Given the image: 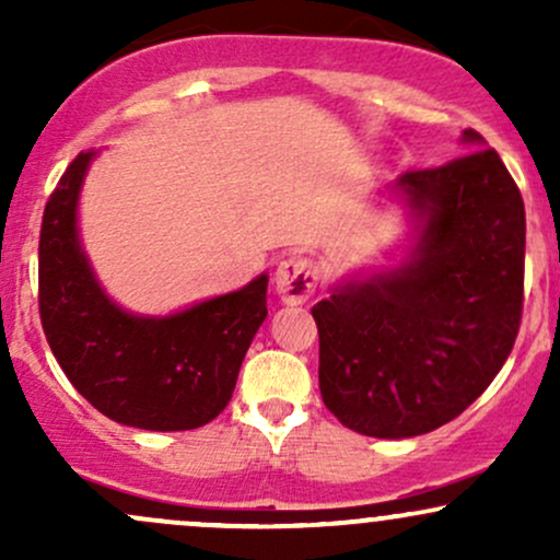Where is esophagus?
Masks as SVG:
<instances>
[{"mask_svg": "<svg viewBox=\"0 0 560 560\" xmlns=\"http://www.w3.org/2000/svg\"><path fill=\"white\" fill-rule=\"evenodd\" d=\"M273 284L281 302H287V305H302V302L311 300L313 292H316V268H313L311 260L287 258L276 268Z\"/></svg>", "mask_w": 560, "mask_h": 560, "instance_id": "34e87169", "label": "esophagus"}]
</instances>
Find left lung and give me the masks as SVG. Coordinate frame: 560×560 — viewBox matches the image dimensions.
Segmentation results:
<instances>
[{
  "mask_svg": "<svg viewBox=\"0 0 560 560\" xmlns=\"http://www.w3.org/2000/svg\"><path fill=\"white\" fill-rule=\"evenodd\" d=\"M460 144L468 155L384 191L408 223L400 260L345 276L311 311L320 395L358 434L434 432L490 387L516 342L524 199L477 131Z\"/></svg>",
  "mask_w": 560,
  "mask_h": 560,
  "instance_id": "left-lung-1",
  "label": "left lung"
}]
</instances>
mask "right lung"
<instances>
[{
  "label": "right lung",
  "mask_w": 560,
  "mask_h": 560,
  "mask_svg": "<svg viewBox=\"0 0 560 560\" xmlns=\"http://www.w3.org/2000/svg\"><path fill=\"white\" fill-rule=\"evenodd\" d=\"M96 155L81 152L44 208V334L70 384L107 419L147 432L197 429L231 400L244 355L268 316V273L165 316L126 311L96 279L81 240V191Z\"/></svg>",
  "instance_id": "add662e5"
}]
</instances>
